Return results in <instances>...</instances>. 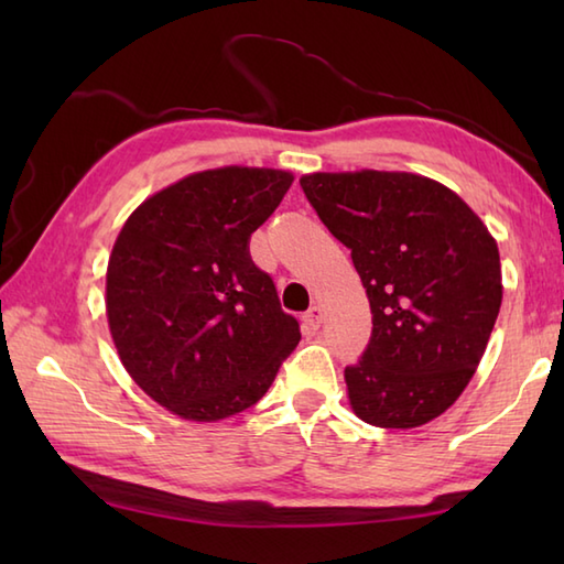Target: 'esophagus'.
<instances>
[{
	"instance_id": "1",
	"label": "esophagus",
	"mask_w": 564,
	"mask_h": 564,
	"mask_svg": "<svg viewBox=\"0 0 564 564\" xmlns=\"http://www.w3.org/2000/svg\"><path fill=\"white\" fill-rule=\"evenodd\" d=\"M322 317H325V310H322V305H313L307 310V313L303 315V322H305V327L307 329H319V325H322Z\"/></svg>"
}]
</instances>
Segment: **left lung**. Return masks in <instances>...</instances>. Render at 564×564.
<instances>
[{"label": "left lung", "instance_id": "8db88e82", "mask_svg": "<svg viewBox=\"0 0 564 564\" xmlns=\"http://www.w3.org/2000/svg\"><path fill=\"white\" fill-rule=\"evenodd\" d=\"M301 186L351 249L373 313L349 404L380 429H414L460 398L501 305L497 239L467 203L412 172H315Z\"/></svg>", "mask_w": 564, "mask_h": 564}]
</instances>
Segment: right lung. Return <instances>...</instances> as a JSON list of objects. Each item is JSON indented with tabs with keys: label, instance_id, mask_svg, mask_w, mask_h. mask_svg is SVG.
Wrapping results in <instances>:
<instances>
[{
	"label": "right lung",
	"instance_id": "obj_1",
	"mask_svg": "<svg viewBox=\"0 0 564 564\" xmlns=\"http://www.w3.org/2000/svg\"><path fill=\"white\" fill-rule=\"evenodd\" d=\"M293 174L220 166L178 178L130 213L106 269V317L128 376L186 422L259 402L301 341L249 237Z\"/></svg>",
	"mask_w": 564,
	"mask_h": 564
}]
</instances>
